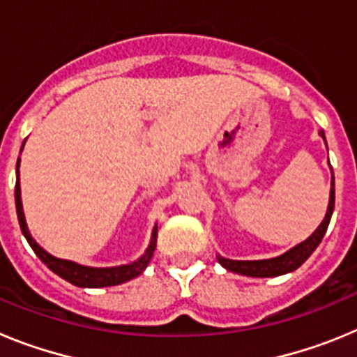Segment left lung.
Listing matches in <instances>:
<instances>
[{
	"label": "left lung",
	"mask_w": 357,
	"mask_h": 357,
	"mask_svg": "<svg viewBox=\"0 0 357 357\" xmlns=\"http://www.w3.org/2000/svg\"><path fill=\"white\" fill-rule=\"evenodd\" d=\"M320 135L324 137V141H326L324 132H320ZM333 211H334V173H333V181H331V197H329V207H327L326 218H324V222L318 225V229L314 230L313 234L309 236L305 241L298 243V245L293 247L291 250L279 255V257H273V259L234 261V259H225V257H222V255H216L218 263L222 264L223 268H227L229 272L241 273V275H247V277H277V275H284V273L293 272V270H296L301 264H304L309 255L317 250L321 238L326 236V230L327 227H329Z\"/></svg>",
	"instance_id": "8db88e82"
}]
</instances>
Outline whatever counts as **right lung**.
<instances>
[{
  "mask_svg": "<svg viewBox=\"0 0 357 357\" xmlns=\"http://www.w3.org/2000/svg\"><path fill=\"white\" fill-rule=\"evenodd\" d=\"M21 150H23V148H21ZM19 160L21 159H17V181H15V211H17L19 225H21L24 238H26V241L30 243V247L33 248L37 257H39V259L43 261V263L46 264L53 273H56V275L62 277V279L68 280V282H71V284L78 286V288H105V286L123 284V282H127V280L141 275V273L146 270L148 263H150L151 255H153V250H155V245H157V225L153 227V230H151V239L146 252L141 255L139 259L134 261V263L121 264V266H110V268L84 266V264L73 263V261L53 257V255L48 254L43 247H39L36 239L31 238L30 230H28L26 227V220H24L23 202H21V185H19Z\"/></svg>",
  "mask_w": 357,
  "mask_h": 357,
  "instance_id": "1",
  "label": "right lung"
}]
</instances>
